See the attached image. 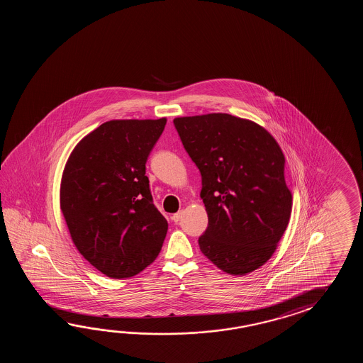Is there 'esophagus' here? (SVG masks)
<instances>
[{"label":"esophagus","mask_w":363,"mask_h":363,"mask_svg":"<svg viewBox=\"0 0 363 363\" xmlns=\"http://www.w3.org/2000/svg\"><path fill=\"white\" fill-rule=\"evenodd\" d=\"M183 218V211L180 210V211H178V213H175L174 216H171V219L175 222V223H178L179 220Z\"/></svg>","instance_id":"obj_1"}]
</instances>
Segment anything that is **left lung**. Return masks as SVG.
<instances>
[{
	"label": "left lung",
	"instance_id": "obj_1",
	"mask_svg": "<svg viewBox=\"0 0 363 363\" xmlns=\"http://www.w3.org/2000/svg\"><path fill=\"white\" fill-rule=\"evenodd\" d=\"M174 124L202 179L208 225L201 252L231 275L257 270L274 255L292 211L277 140L259 124L222 113Z\"/></svg>",
	"mask_w": 363,
	"mask_h": 363
}]
</instances>
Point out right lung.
Masks as SVG:
<instances>
[{"mask_svg":"<svg viewBox=\"0 0 363 363\" xmlns=\"http://www.w3.org/2000/svg\"><path fill=\"white\" fill-rule=\"evenodd\" d=\"M166 118L101 124L65 166L61 210L80 255L108 278H131L160 255L169 224L153 203L145 163Z\"/></svg>","mask_w":363,"mask_h":363,"instance_id":"right-lung-1","label":"right lung"}]
</instances>
